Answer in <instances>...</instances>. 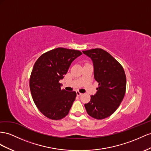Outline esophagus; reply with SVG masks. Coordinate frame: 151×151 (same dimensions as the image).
<instances>
[{"label":"esophagus","mask_w":151,"mask_h":151,"mask_svg":"<svg viewBox=\"0 0 151 151\" xmlns=\"http://www.w3.org/2000/svg\"><path fill=\"white\" fill-rule=\"evenodd\" d=\"M76 94H77V96H81V95H82V93H80V92H79V91H76Z\"/></svg>","instance_id":"obj_1"}]
</instances>
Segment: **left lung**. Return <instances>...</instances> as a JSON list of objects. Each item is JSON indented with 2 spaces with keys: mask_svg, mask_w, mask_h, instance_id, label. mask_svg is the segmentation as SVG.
<instances>
[{
  "mask_svg": "<svg viewBox=\"0 0 151 151\" xmlns=\"http://www.w3.org/2000/svg\"><path fill=\"white\" fill-rule=\"evenodd\" d=\"M92 60L95 79L99 83L97 92L84 104L87 113L96 119L111 116L123 101L126 92V78L121 65L109 52L96 48L83 51Z\"/></svg>",
  "mask_w": 151,
  "mask_h": 151,
  "instance_id": "left-lung-1",
  "label": "left lung"
}]
</instances>
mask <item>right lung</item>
Wrapping results in <instances>:
<instances>
[{
	"mask_svg": "<svg viewBox=\"0 0 151 151\" xmlns=\"http://www.w3.org/2000/svg\"><path fill=\"white\" fill-rule=\"evenodd\" d=\"M82 54L78 50L58 47L44 53L35 63L30 78L31 94L37 107L49 119L59 120L68 114L76 92L62 89L59 81Z\"/></svg>",
	"mask_w": 151,
	"mask_h": 151,
	"instance_id": "1",
	"label": "right lung"
}]
</instances>
